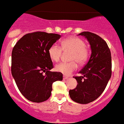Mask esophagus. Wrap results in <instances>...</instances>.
I'll return each mask as SVG.
<instances>
[{"mask_svg":"<svg viewBox=\"0 0 124 124\" xmlns=\"http://www.w3.org/2000/svg\"><path fill=\"white\" fill-rule=\"evenodd\" d=\"M68 79V77H66V76H63V80H67Z\"/></svg>","mask_w":124,"mask_h":124,"instance_id":"1","label":"esophagus"}]
</instances>
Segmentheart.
Returning a JSON list of instances; mask_svg holds the SVG:
<instances>
[{
    "label": "heart",
    "mask_w": 124,
    "mask_h": 124,
    "mask_svg": "<svg viewBox=\"0 0 124 124\" xmlns=\"http://www.w3.org/2000/svg\"><path fill=\"white\" fill-rule=\"evenodd\" d=\"M64 52H70L69 57L70 63H61L55 67V70L65 76H70L78 68V62L82 65L87 61L89 55L88 49L85 46V41L78 37H70L63 39L61 43V47L56 44H53L48 48V55L52 61H59Z\"/></svg>",
    "instance_id": "1"
}]
</instances>
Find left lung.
<instances>
[{"mask_svg":"<svg viewBox=\"0 0 124 124\" xmlns=\"http://www.w3.org/2000/svg\"><path fill=\"white\" fill-rule=\"evenodd\" d=\"M88 41L92 54L87 64L74 78L78 82L69 95L72 101L86 104L94 101L104 91L111 76V56L108 44L99 36L90 32L79 34Z\"/></svg>","mask_w":124,"mask_h":124,"instance_id":"8db88e82","label":"left lung"}]
</instances>
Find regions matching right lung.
Masks as SVG:
<instances>
[{"label":"right lung","instance_id":"add662e5","mask_svg":"<svg viewBox=\"0 0 124 124\" xmlns=\"http://www.w3.org/2000/svg\"><path fill=\"white\" fill-rule=\"evenodd\" d=\"M61 35L35 32L24 35L14 46L11 54V74L24 97L42 102L51 95L52 83L63 80L60 72H51L52 61L48 48Z\"/></svg>","mask_w":124,"mask_h":124}]
</instances>
